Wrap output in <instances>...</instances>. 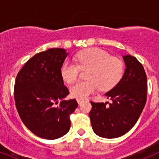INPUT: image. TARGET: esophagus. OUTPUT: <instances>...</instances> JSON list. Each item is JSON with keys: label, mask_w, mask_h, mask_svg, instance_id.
<instances>
[{"label": "esophagus", "mask_w": 159, "mask_h": 159, "mask_svg": "<svg viewBox=\"0 0 159 159\" xmlns=\"http://www.w3.org/2000/svg\"><path fill=\"white\" fill-rule=\"evenodd\" d=\"M84 101V100L81 99V98H77V102H78V105H80V104H81L82 102H83Z\"/></svg>", "instance_id": "esophagus-1"}]
</instances>
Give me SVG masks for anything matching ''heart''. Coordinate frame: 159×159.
<instances>
[{"label": "heart", "instance_id": "1", "mask_svg": "<svg viewBox=\"0 0 159 159\" xmlns=\"http://www.w3.org/2000/svg\"><path fill=\"white\" fill-rule=\"evenodd\" d=\"M75 63L66 62L61 69L62 78L68 84L78 78L80 69H86L87 80L78 81L70 89L71 96L85 98L98 88L106 90L114 87L123 74V62L116 57L97 48H89L78 53L74 57Z\"/></svg>", "mask_w": 159, "mask_h": 159}]
</instances>
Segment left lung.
<instances>
[{
  "instance_id": "1",
  "label": "left lung",
  "mask_w": 159,
  "mask_h": 159,
  "mask_svg": "<svg viewBox=\"0 0 159 159\" xmlns=\"http://www.w3.org/2000/svg\"><path fill=\"white\" fill-rule=\"evenodd\" d=\"M123 57L126 67L123 78L105 94L112 102H90L93 130L102 138H118L129 132L139 119L147 102V75L143 66L134 57Z\"/></svg>"
}]
</instances>
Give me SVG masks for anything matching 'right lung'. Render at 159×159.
<instances>
[{"instance_id":"obj_1","label":"right lung","mask_w":159,"mask_h":159,"mask_svg":"<svg viewBox=\"0 0 159 159\" xmlns=\"http://www.w3.org/2000/svg\"><path fill=\"white\" fill-rule=\"evenodd\" d=\"M67 55L63 48L38 53L16 78L14 98L20 118L30 132L44 139L65 135L70 129V114L78 107L75 99H63L69 93L61 74Z\"/></svg>"}]
</instances>
